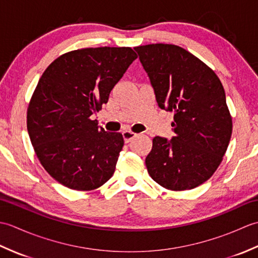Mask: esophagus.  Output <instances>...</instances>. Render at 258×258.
Instances as JSON below:
<instances>
[{"label":"esophagus","mask_w":258,"mask_h":258,"mask_svg":"<svg viewBox=\"0 0 258 258\" xmlns=\"http://www.w3.org/2000/svg\"><path fill=\"white\" fill-rule=\"evenodd\" d=\"M122 134H123V139H124L125 143H130V142L132 141L136 136V134L133 133V132H131V131H124Z\"/></svg>","instance_id":"34e87169"}]
</instances>
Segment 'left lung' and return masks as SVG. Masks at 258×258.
I'll use <instances>...</instances> for the list:
<instances>
[{"instance_id": "left-lung-1", "label": "left lung", "mask_w": 258, "mask_h": 258, "mask_svg": "<svg viewBox=\"0 0 258 258\" xmlns=\"http://www.w3.org/2000/svg\"><path fill=\"white\" fill-rule=\"evenodd\" d=\"M149 76L156 102L174 112V136L153 139L145 158L151 177L171 190L191 189L220 165L232 135L225 91L213 71L183 47H134Z\"/></svg>"}]
</instances>
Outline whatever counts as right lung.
I'll return each mask as SVG.
<instances>
[{
  "mask_svg": "<svg viewBox=\"0 0 258 258\" xmlns=\"http://www.w3.org/2000/svg\"><path fill=\"white\" fill-rule=\"evenodd\" d=\"M138 57L131 47H90L63 54L42 74L27 108V132L45 171L71 189L91 190L113 176L120 133L93 114Z\"/></svg>",
  "mask_w": 258,
  "mask_h": 258,
  "instance_id": "obj_1",
  "label": "right lung"
}]
</instances>
